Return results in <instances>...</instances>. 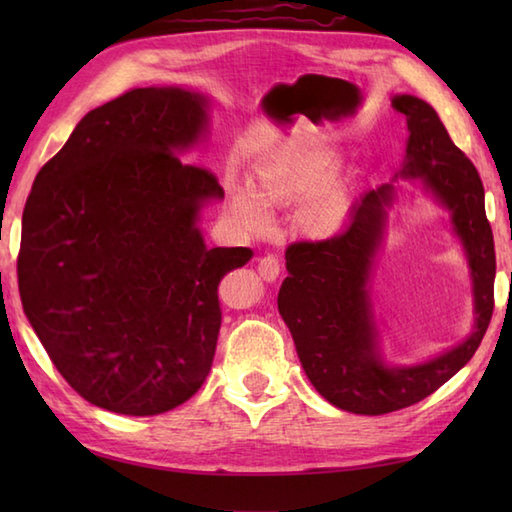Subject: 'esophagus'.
I'll use <instances>...</instances> for the list:
<instances>
[{"mask_svg":"<svg viewBox=\"0 0 512 512\" xmlns=\"http://www.w3.org/2000/svg\"><path fill=\"white\" fill-rule=\"evenodd\" d=\"M257 273L259 277H262L264 281H275L281 273V262L275 257V255H266L259 259L257 264Z\"/></svg>","mask_w":512,"mask_h":512,"instance_id":"obj_1","label":"esophagus"}]
</instances>
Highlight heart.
Listing matches in <instances>:
<instances>
[{
	"label": "heart",
	"instance_id": "1",
	"mask_svg": "<svg viewBox=\"0 0 512 512\" xmlns=\"http://www.w3.org/2000/svg\"><path fill=\"white\" fill-rule=\"evenodd\" d=\"M336 156L317 143H297L281 151L255 173L253 193L237 191L233 209L246 226L262 228L268 220L264 206L299 203L295 222L310 237L339 231L347 215V191L330 178Z\"/></svg>",
	"mask_w": 512,
	"mask_h": 512
}]
</instances>
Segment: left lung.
I'll return each mask as SVG.
<instances>
[{"label": "left lung", "instance_id": "8db88e82", "mask_svg": "<svg viewBox=\"0 0 512 512\" xmlns=\"http://www.w3.org/2000/svg\"><path fill=\"white\" fill-rule=\"evenodd\" d=\"M391 107L407 116L409 129L400 176L422 180L451 211L471 268L475 328L462 343L422 365L389 367L380 358L369 277L383 242L387 209L396 200L391 182L369 189L354 204L352 222L341 235L290 244L288 277L277 297L279 314L314 389L334 407L363 416L416 405L458 374L480 347L495 306V244L480 173L455 147L429 103L396 94Z\"/></svg>", "mask_w": 512, "mask_h": 512}]
</instances>
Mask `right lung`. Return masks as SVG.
Returning <instances> with one entry per match:
<instances>
[{"label": "right lung", "instance_id": "obj_1", "mask_svg": "<svg viewBox=\"0 0 512 512\" xmlns=\"http://www.w3.org/2000/svg\"><path fill=\"white\" fill-rule=\"evenodd\" d=\"M206 96L138 88L88 112L37 173L21 220L19 297L68 385L92 405L156 416L209 376L217 286L253 250L206 248L215 173L178 151L206 132Z\"/></svg>", "mask_w": 512, "mask_h": 512}]
</instances>
